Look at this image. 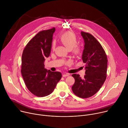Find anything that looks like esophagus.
Instances as JSON below:
<instances>
[{
	"label": "esophagus",
	"mask_w": 128,
	"mask_h": 128,
	"mask_svg": "<svg viewBox=\"0 0 128 128\" xmlns=\"http://www.w3.org/2000/svg\"><path fill=\"white\" fill-rule=\"evenodd\" d=\"M69 76V74H63L62 75L63 77H66V76Z\"/></svg>",
	"instance_id": "obj_1"
}]
</instances>
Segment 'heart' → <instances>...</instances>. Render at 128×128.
Returning <instances> with one entry per match:
<instances>
[{"instance_id": "b5f03b06", "label": "heart", "mask_w": 128, "mask_h": 128, "mask_svg": "<svg viewBox=\"0 0 128 128\" xmlns=\"http://www.w3.org/2000/svg\"><path fill=\"white\" fill-rule=\"evenodd\" d=\"M61 42L66 46L68 50H70L74 55L77 56L80 52V49L77 45L78 40L75 34L72 32H67L62 34L60 37ZM55 43L52 42V48L54 49Z\"/></svg>"}]
</instances>
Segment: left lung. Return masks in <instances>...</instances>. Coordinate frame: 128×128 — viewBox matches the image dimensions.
Instances as JSON below:
<instances>
[{
  "instance_id": "1",
  "label": "left lung",
  "mask_w": 128,
  "mask_h": 128,
  "mask_svg": "<svg viewBox=\"0 0 128 128\" xmlns=\"http://www.w3.org/2000/svg\"><path fill=\"white\" fill-rule=\"evenodd\" d=\"M85 42L82 60L85 64V75L81 78L73 74L75 82L72 86L74 94L80 98H88L100 89L107 77V56L100 43L88 32H81Z\"/></svg>"
}]
</instances>
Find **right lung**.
<instances>
[{
	"mask_svg": "<svg viewBox=\"0 0 128 128\" xmlns=\"http://www.w3.org/2000/svg\"><path fill=\"white\" fill-rule=\"evenodd\" d=\"M55 30L52 28L39 32L23 51L21 74L27 88L38 97L52 94L62 78L61 72L47 70L44 67L45 58L50 56Z\"/></svg>",
	"mask_w": 128,
	"mask_h": 128,
	"instance_id": "obj_1",
	"label": "right lung"
}]
</instances>
